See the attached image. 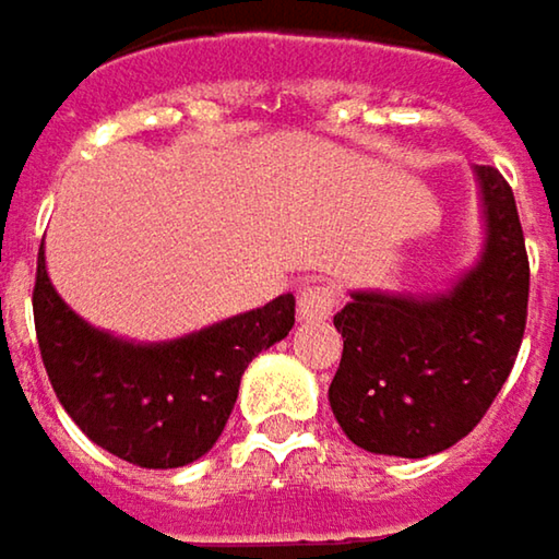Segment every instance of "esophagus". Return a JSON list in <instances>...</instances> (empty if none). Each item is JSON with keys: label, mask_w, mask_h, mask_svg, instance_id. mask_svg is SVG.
Here are the masks:
<instances>
[{"label": "esophagus", "mask_w": 559, "mask_h": 559, "mask_svg": "<svg viewBox=\"0 0 559 559\" xmlns=\"http://www.w3.org/2000/svg\"><path fill=\"white\" fill-rule=\"evenodd\" d=\"M336 307V287L326 281H310L297 294V317L300 320H326Z\"/></svg>", "instance_id": "obj_1"}]
</instances>
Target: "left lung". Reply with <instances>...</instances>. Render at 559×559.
Returning a JSON list of instances; mask_svg holds the SVG:
<instances>
[{
    "mask_svg": "<svg viewBox=\"0 0 559 559\" xmlns=\"http://www.w3.org/2000/svg\"><path fill=\"white\" fill-rule=\"evenodd\" d=\"M486 252L447 294L356 290L333 317L343 359L330 407L343 433L385 456L420 460L460 443L492 407L514 366L527 320V252L514 193L476 168Z\"/></svg>",
    "mask_w": 559,
    "mask_h": 559,
    "instance_id": "1",
    "label": "left lung"
}]
</instances>
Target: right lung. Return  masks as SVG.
Returning <instances> with one entry per match:
<instances>
[{
    "label": "right lung",
    "mask_w": 559,
    "mask_h": 559,
    "mask_svg": "<svg viewBox=\"0 0 559 559\" xmlns=\"http://www.w3.org/2000/svg\"><path fill=\"white\" fill-rule=\"evenodd\" d=\"M35 330L57 401L112 456L177 469L223 433L246 366L294 326V294L170 343H122L80 320L60 297L38 252Z\"/></svg>",
    "instance_id": "1"
}]
</instances>
